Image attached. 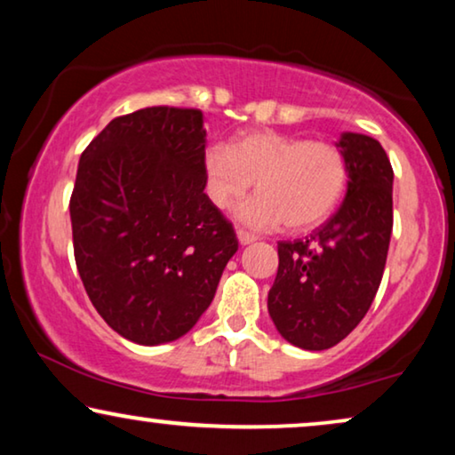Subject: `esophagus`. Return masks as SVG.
Listing matches in <instances>:
<instances>
[{"label":"esophagus","instance_id":"obj_1","mask_svg":"<svg viewBox=\"0 0 455 455\" xmlns=\"http://www.w3.org/2000/svg\"><path fill=\"white\" fill-rule=\"evenodd\" d=\"M235 234H238V242H240L242 246H246V244H252V242L257 240V235L251 234V232H246V229H238V232H235Z\"/></svg>","mask_w":455,"mask_h":455}]
</instances>
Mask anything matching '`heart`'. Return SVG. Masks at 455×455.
I'll list each match as a JSON object with an SVG mask.
<instances>
[{"label":"heart","instance_id":"b5f03b06","mask_svg":"<svg viewBox=\"0 0 455 455\" xmlns=\"http://www.w3.org/2000/svg\"><path fill=\"white\" fill-rule=\"evenodd\" d=\"M207 192L220 209L240 201L257 184V196L235 209L252 229H310L338 209L347 186V164L338 147L252 132L232 147L215 145L204 155Z\"/></svg>","mask_w":455,"mask_h":455}]
</instances>
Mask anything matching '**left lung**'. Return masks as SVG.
Masks as SVG:
<instances>
[{"mask_svg": "<svg viewBox=\"0 0 455 455\" xmlns=\"http://www.w3.org/2000/svg\"><path fill=\"white\" fill-rule=\"evenodd\" d=\"M347 164L339 209L307 240L279 242L267 308L283 339L302 350L339 344L369 313L394 228V170L379 140L344 132Z\"/></svg>", "mask_w": 455, "mask_h": 455, "instance_id": "left-lung-1", "label": "left lung"}]
</instances>
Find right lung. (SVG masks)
Segmentation results:
<instances>
[{
  "mask_svg": "<svg viewBox=\"0 0 455 455\" xmlns=\"http://www.w3.org/2000/svg\"><path fill=\"white\" fill-rule=\"evenodd\" d=\"M203 111L111 120L80 155L74 259L103 321L134 344L182 338L213 300L238 238L204 195Z\"/></svg>",
  "mask_w": 455,
  "mask_h": 455,
  "instance_id": "1",
  "label": "right lung"
}]
</instances>
